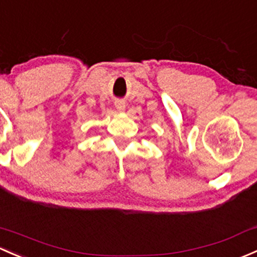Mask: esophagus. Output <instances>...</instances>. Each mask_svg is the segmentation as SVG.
<instances>
[{
    "instance_id": "34e87169",
    "label": "esophagus",
    "mask_w": 257,
    "mask_h": 257,
    "mask_svg": "<svg viewBox=\"0 0 257 257\" xmlns=\"http://www.w3.org/2000/svg\"><path fill=\"white\" fill-rule=\"evenodd\" d=\"M115 108H117L119 112H123V110L125 109V104H124V102L117 101V102H115Z\"/></svg>"
}]
</instances>
